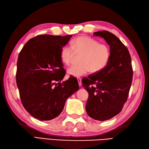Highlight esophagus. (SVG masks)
I'll list each match as a JSON object with an SVG mask.
<instances>
[{"label":"esophagus","instance_id":"1","mask_svg":"<svg viewBox=\"0 0 149 149\" xmlns=\"http://www.w3.org/2000/svg\"><path fill=\"white\" fill-rule=\"evenodd\" d=\"M77 81H78V83H79V86H82V82H81V79L79 78V77H77Z\"/></svg>","mask_w":149,"mask_h":149}]
</instances>
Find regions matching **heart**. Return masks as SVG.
I'll list each match as a JSON object with an SVG mask.
<instances>
[{
    "label": "heart",
    "instance_id": "heart-1",
    "mask_svg": "<svg viewBox=\"0 0 149 149\" xmlns=\"http://www.w3.org/2000/svg\"><path fill=\"white\" fill-rule=\"evenodd\" d=\"M71 46L65 45L61 49L60 58L65 65H70L75 55L82 54L79 65H72L68 74L74 77H81L91 70L97 73L106 67L111 56L110 48L105 44L87 36H80L72 42Z\"/></svg>",
    "mask_w": 149,
    "mask_h": 149
}]
</instances>
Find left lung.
I'll list each match as a JSON object with an SVG mask.
<instances>
[{"label":"left lung","mask_w":149,"mask_h":149,"mask_svg":"<svg viewBox=\"0 0 149 149\" xmlns=\"http://www.w3.org/2000/svg\"><path fill=\"white\" fill-rule=\"evenodd\" d=\"M94 35L106 40L111 56L104 68L82 79V86L89 93L87 114L94 120L105 121L117 115L127 101L133 78L132 60L128 48L113 33L102 31Z\"/></svg>","instance_id":"left-lung-1"}]
</instances>
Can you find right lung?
<instances>
[{
    "label": "right lung",
    "instance_id": "right-lung-1",
    "mask_svg": "<svg viewBox=\"0 0 149 149\" xmlns=\"http://www.w3.org/2000/svg\"><path fill=\"white\" fill-rule=\"evenodd\" d=\"M71 37L37 36L30 39L19 54L16 83L21 102L39 120H51L59 116L67 99L79 89L74 77L60 82L65 75L60 51Z\"/></svg>",
    "mask_w": 149,
    "mask_h": 149
}]
</instances>
